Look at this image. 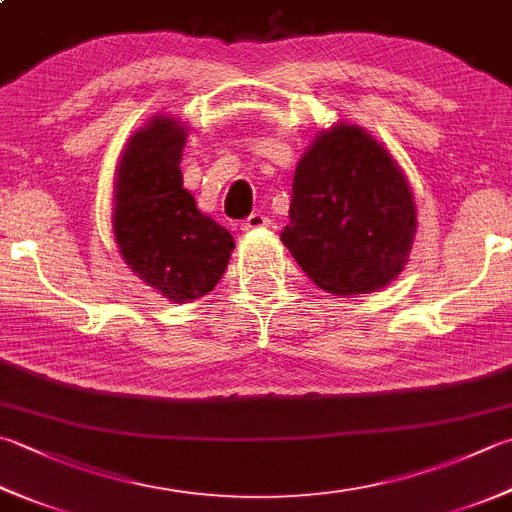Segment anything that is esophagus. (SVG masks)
Instances as JSON below:
<instances>
[{"instance_id":"34e87169","label":"esophagus","mask_w":512,"mask_h":512,"mask_svg":"<svg viewBox=\"0 0 512 512\" xmlns=\"http://www.w3.org/2000/svg\"><path fill=\"white\" fill-rule=\"evenodd\" d=\"M263 227H269V218L263 214H252L243 225H240V229L243 231H254V229H263Z\"/></svg>"}]
</instances>
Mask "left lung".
<instances>
[{
  "mask_svg": "<svg viewBox=\"0 0 512 512\" xmlns=\"http://www.w3.org/2000/svg\"><path fill=\"white\" fill-rule=\"evenodd\" d=\"M414 236L417 207L392 153L356 124L318 131L281 234L310 281L334 296L379 292L403 272Z\"/></svg>",
  "mask_w": 512,
  "mask_h": 512,
  "instance_id": "8db88e82",
  "label": "left lung"
}]
</instances>
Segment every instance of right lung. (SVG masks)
Instances as JSON below:
<instances>
[{
  "instance_id": "add662e5",
  "label": "right lung",
  "mask_w": 512,
  "mask_h": 512,
  "mask_svg": "<svg viewBox=\"0 0 512 512\" xmlns=\"http://www.w3.org/2000/svg\"><path fill=\"white\" fill-rule=\"evenodd\" d=\"M187 127L158 113L124 144L115 167L113 236L124 263L171 303L209 294L229 265L234 238L182 187Z\"/></svg>"
}]
</instances>
